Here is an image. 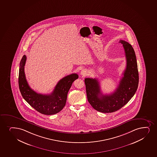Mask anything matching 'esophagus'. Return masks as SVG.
<instances>
[{
  "label": "esophagus",
  "mask_w": 157,
  "mask_h": 157,
  "mask_svg": "<svg viewBox=\"0 0 157 157\" xmlns=\"http://www.w3.org/2000/svg\"><path fill=\"white\" fill-rule=\"evenodd\" d=\"M88 72V70L87 69H83V70H81V76H82V77H85L87 75Z\"/></svg>",
  "instance_id": "obj_1"
}]
</instances>
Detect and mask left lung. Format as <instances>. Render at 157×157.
I'll list each match as a JSON object with an SVG mask.
<instances>
[{"label":"left lung","mask_w":157,"mask_h":157,"mask_svg":"<svg viewBox=\"0 0 157 157\" xmlns=\"http://www.w3.org/2000/svg\"><path fill=\"white\" fill-rule=\"evenodd\" d=\"M119 43L124 47L127 66L116 90L111 94L104 95L97 79H85L88 101L94 109L101 113H113L121 109L132 98L138 87V70L134 49L125 41L120 40Z\"/></svg>","instance_id":"1"}]
</instances>
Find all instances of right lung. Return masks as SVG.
Returning <instances> with one entry per match:
<instances>
[{"label": "right lung", "instance_id": "add662e5", "mask_svg": "<svg viewBox=\"0 0 157 157\" xmlns=\"http://www.w3.org/2000/svg\"><path fill=\"white\" fill-rule=\"evenodd\" d=\"M26 56H23L19 71V88L26 101L39 113L52 115L60 112L66 103L67 94L73 82L78 78L77 74H72L59 80L54 91L49 94H38L30 88L26 80L24 67Z\"/></svg>", "mask_w": 157, "mask_h": 157}]
</instances>
